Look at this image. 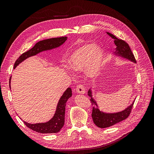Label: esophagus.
<instances>
[{
    "label": "esophagus",
    "mask_w": 154,
    "mask_h": 154,
    "mask_svg": "<svg viewBox=\"0 0 154 154\" xmlns=\"http://www.w3.org/2000/svg\"><path fill=\"white\" fill-rule=\"evenodd\" d=\"M76 91L77 93L79 94H84L86 93V91H85V88L82 84H79L76 87Z\"/></svg>",
    "instance_id": "34e87169"
}]
</instances>
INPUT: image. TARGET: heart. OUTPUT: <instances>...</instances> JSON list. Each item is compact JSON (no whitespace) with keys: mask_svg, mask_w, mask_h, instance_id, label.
Returning a JSON list of instances; mask_svg holds the SVG:
<instances>
[{"mask_svg":"<svg viewBox=\"0 0 154 154\" xmlns=\"http://www.w3.org/2000/svg\"><path fill=\"white\" fill-rule=\"evenodd\" d=\"M104 53L94 44L82 45L67 57L68 67L73 71H84L89 78L99 75L103 66Z\"/></svg>","mask_w":154,"mask_h":154,"instance_id":"obj_1","label":"heart"}]
</instances>
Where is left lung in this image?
I'll list each match as a JSON object with an SVG mask.
<instances>
[{"label": "left lung", "mask_w": 154, "mask_h": 154, "mask_svg": "<svg viewBox=\"0 0 154 154\" xmlns=\"http://www.w3.org/2000/svg\"><path fill=\"white\" fill-rule=\"evenodd\" d=\"M106 33L113 39H114V43L117 48L116 49V51H114L113 53L117 56L136 63L134 54H133L128 44H127V42L123 41V40L117 38L115 35H113V34L110 33L106 32ZM92 94L91 89H89L88 94L91 97L90 100L92 105L93 106L91 115L93 120L96 126L100 128L110 127L127 119L129 117L131 112V109L135 101L134 100L132 104H131V105L128 106L126 109L121 112L116 113H105L99 109L97 103L93 98Z\"/></svg>", "instance_id": "left-lung-1"}]
</instances>
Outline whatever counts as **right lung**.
Returning a JSON list of instances; mask_svg holds the SVG:
<instances>
[{"mask_svg": "<svg viewBox=\"0 0 154 154\" xmlns=\"http://www.w3.org/2000/svg\"><path fill=\"white\" fill-rule=\"evenodd\" d=\"M67 40L66 37H61L57 38H51L43 40L35 44L34 46L26 52L23 53L14 63V69L22 61H23L29 57L35 56L38 53L44 51L51 50L60 47ZM11 79H9V88H11ZM72 95V89L68 88L61 96L56 106V110L53 117L46 122L30 124L23 121L26 126L32 129L34 131L40 133L49 134L56 133L61 129L65 124V113L66 103Z\"/></svg>", "mask_w": 154, "mask_h": 154, "instance_id": "obj_1", "label": "right lung"}]
</instances>
